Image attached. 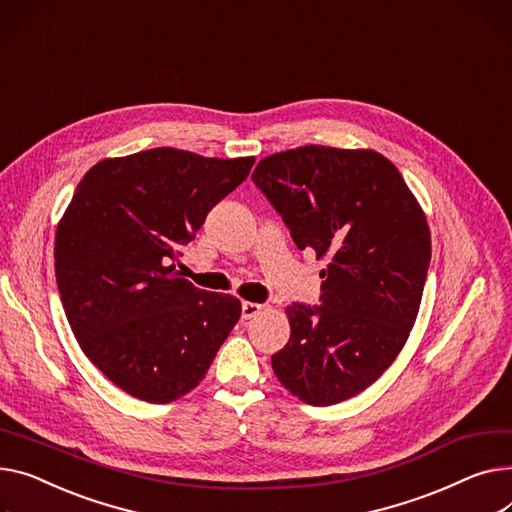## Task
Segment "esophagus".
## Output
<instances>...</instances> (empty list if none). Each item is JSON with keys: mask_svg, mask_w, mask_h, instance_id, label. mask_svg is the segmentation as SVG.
<instances>
[{"mask_svg": "<svg viewBox=\"0 0 512 512\" xmlns=\"http://www.w3.org/2000/svg\"><path fill=\"white\" fill-rule=\"evenodd\" d=\"M263 311V306L257 302H243V319H253Z\"/></svg>", "mask_w": 512, "mask_h": 512, "instance_id": "obj_1", "label": "esophagus"}]
</instances>
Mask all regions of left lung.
Here are the masks:
<instances>
[{
    "label": "left lung",
    "instance_id": "left-lung-1",
    "mask_svg": "<svg viewBox=\"0 0 512 512\" xmlns=\"http://www.w3.org/2000/svg\"><path fill=\"white\" fill-rule=\"evenodd\" d=\"M253 183L321 269L319 306H286L290 339L271 356L300 401L333 405L377 381L416 323L430 228L397 166L374 150L300 146L265 156Z\"/></svg>",
    "mask_w": 512,
    "mask_h": 512
}]
</instances>
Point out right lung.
<instances>
[{
  "mask_svg": "<svg viewBox=\"0 0 512 512\" xmlns=\"http://www.w3.org/2000/svg\"><path fill=\"white\" fill-rule=\"evenodd\" d=\"M253 164L152 148L100 160L80 181L55 232L57 288L82 352L125 393L187 395L241 319V300L195 288L175 261Z\"/></svg>",
  "mask_w": 512,
  "mask_h": 512,
  "instance_id": "right-lung-1",
  "label": "right lung"
}]
</instances>
